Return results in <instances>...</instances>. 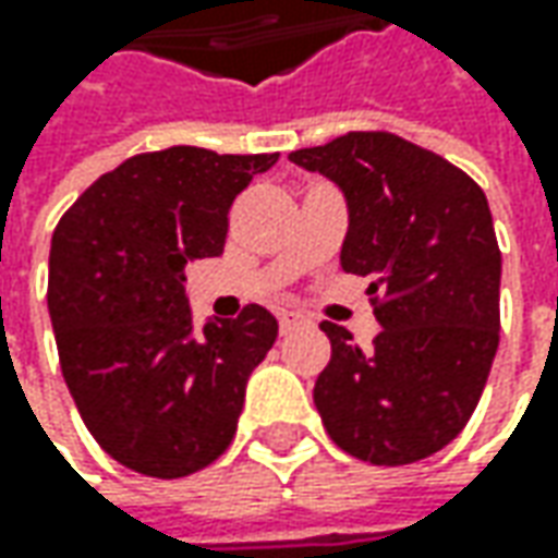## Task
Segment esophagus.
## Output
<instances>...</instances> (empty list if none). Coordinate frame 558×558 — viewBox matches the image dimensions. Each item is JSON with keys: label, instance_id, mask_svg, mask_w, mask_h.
Wrapping results in <instances>:
<instances>
[{"label": "esophagus", "instance_id": "34e87169", "mask_svg": "<svg viewBox=\"0 0 558 558\" xmlns=\"http://www.w3.org/2000/svg\"><path fill=\"white\" fill-rule=\"evenodd\" d=\"M298 326H304V316H301V313H282V316H279V329H282V335L294 332Z\"/></svg>", "mask_w": 558, "mask_h": 558}]
</instances>
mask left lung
<instances>
[{
  "label": "left lung",
  "mask_w": 558,
  "mask_h": 558,
  "mask_svg": "<svg viewBox=\"0 0 558 558\" xmlns=\"http://www.w3.org/2000/svg\"><path fill=\"white\" fill-rule=\"evenodd\" d=\"M289 158L344 192L341 267L373 279L381 323L366 351L348 329L323 323L332 341L313 388L323 425L356 460H425L465 428L500 344V247L482 185L385 130Z\"/></svg>",
  "instance_id": "8db88e82"
}]
</instances>
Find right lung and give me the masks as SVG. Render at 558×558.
<instances>
[{
    "instance_id": "add662e5",
    "label": "right lung",
    "mask_w": 558,
    "mask_h": 558,
    "mask_svg": "<svg viewBox=\"0 0 558 558\" xmlns=\"http://www.w3.org/2000/svg\"><path fill=\"white\" fill-rule=\"evenodd\" d=\"M279 155L173 145L101 173L58 220L49 316L68 391L98 447L148 478H185L235 438L245 385L276 341L247 304L192 329L185 264L223 254L235 195Z\"/></svg>"
}]
</instances>
